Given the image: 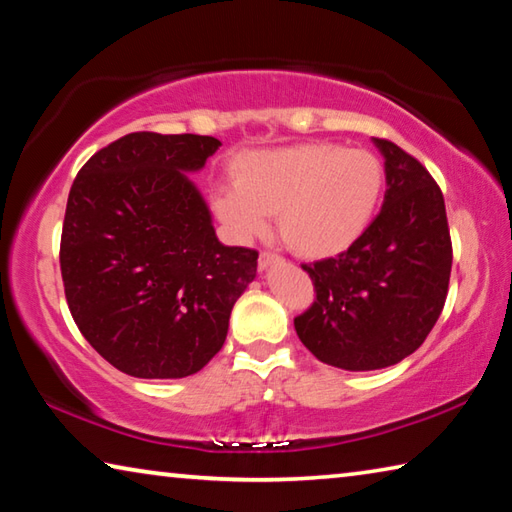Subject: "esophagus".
<instances>
[{
  "mask_svg": "<svg viewBox=\"0 0 512 512\" xmlns=\"http://www.w3.org/2000/svg\"><path fill=\"white\" fill-rule=\"evenodd\" d=\"M275 262H280V257L273 255V253H262V255H259V268H262V271H266V268H271Z\"/></svg>",
  "mask_w": 512,
  "mask_h": 512,
  "instance_id": "esophagus-1",
  "label": "esophagus"
}]
</instances>
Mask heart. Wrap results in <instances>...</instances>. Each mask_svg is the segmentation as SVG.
Segmentation results:
<instances>
[{"mask_svg": "<svg viewBox=\"0 0 512 512\" xmlns=\"http://www.w3.org/2000/svg\"><path fill=\"white\" fill-rule=\"evenodd\" d=\"M235 187H216L212 210L237 244L271 228L305 259L341 255L377 212L384 167L377 155L334 142H307L244 153L230 167Z\"/></svg>", "mask_w": 512, "mask_h": 512, "instance_id": "1", "label": "heart"}]
</instances>
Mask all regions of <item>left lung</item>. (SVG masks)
<instances>
[{
	"mask_svg": "<svg viewBox=\"0 0 512 512\" xmlns=\"http://www.w3.org/2000/svg\"><path fill=\"white\" fill-rule=\"evenodd\" d=\"M372 142L384 155L381 212L345 253L302 266L316 300L293 320L318 361L352 372L395 366L418 350L445 307L452 273L436 180L397 144Z\"/></svg>",
	"mask_w": 512,
	"mask_h": 512,
	"instance_id": "left-lung-1",
	"label": "left lung"
}]
</instances>
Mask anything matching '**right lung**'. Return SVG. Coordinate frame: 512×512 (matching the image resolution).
Listing matches in <instances>:
<instances>
[{
  "label": "right lung",
  "instance_id": "add662e5",
  "mask_svg": "<svg viewBox=\"0 0 512 512\" xmlns=\"http://www.w3.org/2000/svg\"><path fill=\"white\" fill-rule=\"evenodd\" d=\"M221 142L131 133L69 189L60 273L74 323L117 370L180 379L205 368L257 275V250L223 246L189 173Z\"/></svg>",
  "mask_w": 512,
  "mask_h": 512
}]
</instances>
